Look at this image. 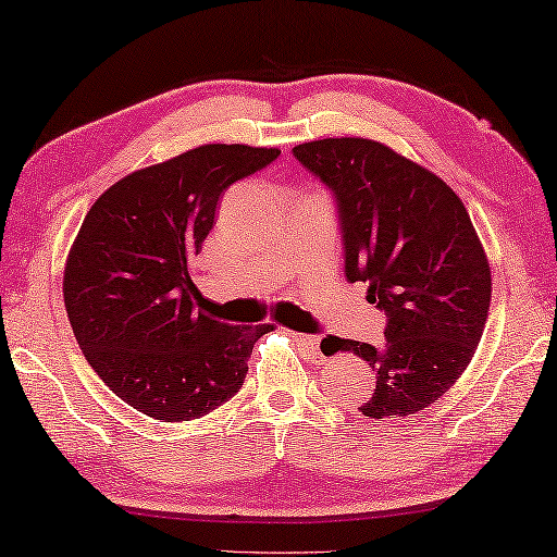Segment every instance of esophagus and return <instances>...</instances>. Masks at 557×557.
<instances>
[{"instance_id": "esophagus-1", "label": "esophagus", "mask_w": 557, "mask_h": 557, "mask_svg": "<svg viewBox=\"0 0 557 557\" xmlns=\"http://www.w3.org/2000/svg\"><path fill=\"white\" fill-rule=\"evenodd\" d=\"M296 343L304 345V348L311 352L313 362H323L325 355L321 352V338L318 335H306V333H296Z\"/></svg>"}]
</instances>
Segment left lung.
Wrapping results in <instances>:
<instances>
[{
  "label": "left lung",
  "mask_w": 557,
  "mask_h": 557,
  "mask_svg": "<svg viewBox=\"0 0 557 557\" xmlns=\"http://www.w3.org/2000/svg\"><path fill=\"white\" fill-rule=\"evenodd\" d=\"M296 160L338 205L345 276L364 281L387 315L385 345L341 341L377 385L358 407L370 419L430 407L467 370L484 335L491 269L467 207L442 177L368 138H323Z\"/></svg>",
  "instance_id": "8db88e82"
}]
</instances>
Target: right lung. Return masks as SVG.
I'll list each match as a JSON object with an SVG mask.
<instances>
[{"label": "right lung", "mask_w": 557, "mask_h": 557, "mask_svg": "<svg viewBox=\"0 0 557 557\" xmlns=\"http://www.w3.org/2000/svg\"><path fill=\"white\" fill-rule=\"evenodd\" d=\"M276 148L199 145L117 180L81 224L63 271L73 335L123 403L162 422L212 412L242 389L273 325H230L199 308L189 261L219 197L267 168Z\"/></svg>", "instance_id": "right-lung-1"}]
</instances>
